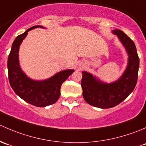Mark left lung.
Segmentation results:
<instances>
[{"mask_svg":"<svg viewBox=\"0 0 146 146\" xmlns=\"http://www.w3.org/2000/svg\"><path fill=\"white\" fill-rule=\"evenodd\" d=\"M116 34L129 55L127 70L122 76L112 84H105L92 74L82 72V87L84 100L89 105L99 108H110L125 100L133 91L138 79L139 58L133 41L122 31L115 29Z\"/></svg>","mask_w":146,"mask_h":146,"instance_id":"1","label":"left lung"}]
</instances>
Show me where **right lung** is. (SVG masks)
Listing matches in <instances>:
<instances>
[{
  "instance_id": "add662e5",
  "label": "right lung",
  "mask_w": 146,
  "mask_h": 146,
  "mask_svg": "<svg viewBox=\"0 0 146 146\" xmlns=\"http://www.w3.org/2000/svg\"><path fill=\"white\" fill-rule=\"evenodd\" d=\"M36 27L43 28L38 25L32 27L16 37L13 42L7 60L8 78L12 88L21 98L34 106L46 107L58 100L61 85L74 70L61 71L50 79L41 82L31 80L25 75L19 66V48L28 31Z\"/></svg>"
}]
</instances>
